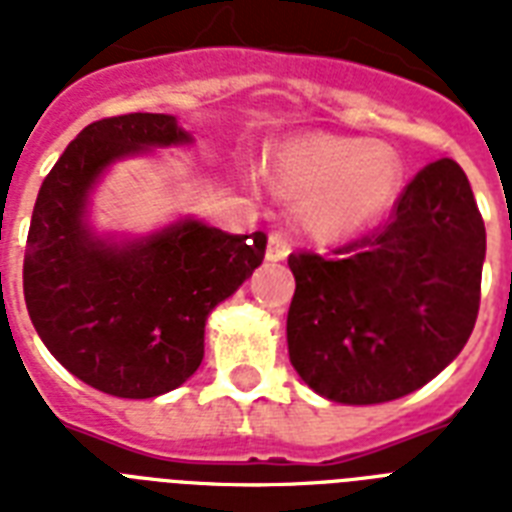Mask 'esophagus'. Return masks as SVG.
Segmentation results:
<instances>
[{
    "label": "esophagus",
    "mask_w": 512,
    "mask_h": 512,
    "mask_svg": "<svg viewBox=\"0 0 512 512\" xmlns=\"http://www.w3.org/2000/svg\"><path fill=\"white\" fill-rule=\"evenodd\" d=\"M289 249H292V241H289L287 233L273 231L271 236H268V252H265V257H268L271 263H281V260H287Z\"/></svg>",
    "instance_id": "1"
}]
</instances>
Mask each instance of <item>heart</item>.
<instances>
[{
  "label": "heart",
  "mask_w": 512,
  "mask_h": 512,
  "mask_svg": "<svg viewBox=\"0 0 512 512\" xmlns=\"http://www.w3.org/2000/svg\"><path fill=\"white\" fill-rule=\"evenodd\" d=\"M273 183L305 201L313 233L340 239L372 225L390 207L401 183V164L388 146L358 138L311 135L276 154Z\"/></svg>",
  "instance_id": "heart-1"
}]
</instances>
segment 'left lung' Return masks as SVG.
I'll list each match as a JSON object with an SVG mask.
<instances>
[{
    "label": "left lung",
    "mask_w": 512,
    "mask_h": 512,
    "mask_svg": "<svg viewBox=\"0 0 512 512\" xmlns=\"http://www.w3.org/2000/svg\"><path fill=\"white\" fill-rule=\"evenodd\" d=\"M486 228L462 167L417 172L382 225L335 249L289 255V361L337 404H382L452 364L476 327Z\"/></svg>",
    "instance_id": "8db88e82"
}]
</instances>
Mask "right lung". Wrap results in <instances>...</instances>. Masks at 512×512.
Listing matches in <instances>:
<instances>
[{
	"label": "right lung",
	"instance_id": "1",
	"mask_svg": "<svg viewBox=\"0 0 512 512\" xmlns=\"http://www.w3.org/2000/svg\"><path fill=\"white\" fill-rule=\"evenodd\" d=\"M191 140L170 114L100 119L68 143L36 196L23 257L28 316L52 356L108 396L183 385L204 358L212 308L265 257L263 231L236 236L191 217L124 244L92 233L87 201L111 164Z\"/></svg>",
	"mask_w": 512,
	"mask_h": 512
}]
</instances>
